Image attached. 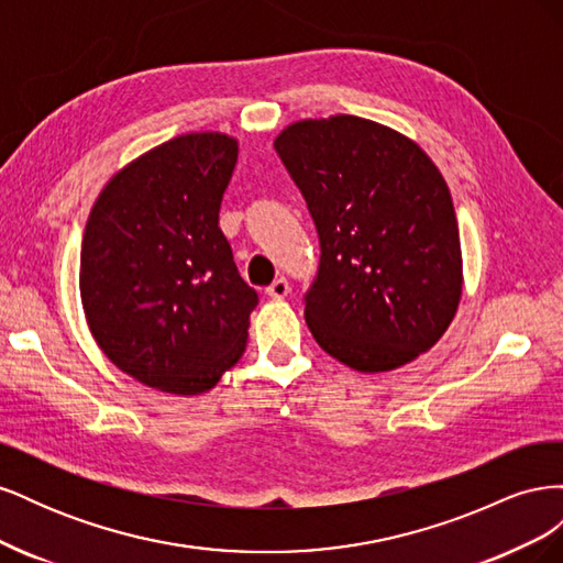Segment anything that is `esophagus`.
<instances>
[{
    "instance_id": "esophagus-1",
    "label": "esophagus",
    "mask_w": 563,
    "mask_h": 563,
    "mask_svg": "<svg viewBox=\"0 0 563 563\" xmlns=\"http://www.w3.org/2000/svg\"><path fill=\"white\" fill-rule=\"evenodd\" d=\"M288 291H291V284H288L284 277L275 279V282H272V284L265 288V294H267L269 298H275V300L286 298V296H288Z\"/></svg>"
}]
</instances>
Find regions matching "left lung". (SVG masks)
I'll return each mask as SVG.
<instances>
[{"instance_id":"left-lung-1","label":"left lung","mask_w":563,"mask_h":563,"mask_svg":"<svg viewBox=\"0 0 563 563\" xmlns=\"http://www.w3.org/2000/svg\"><path fill=\"white\" fill-rule=\"evenodd\" d=\"M275 150L319 234L305 294L319 347L364 373L428 352L463 296L455 209L434 162L399 131L352 114L288 124Z\"/></svg>"}]
</instances>
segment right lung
<instances>
[{"mask_svg":"<svg viewBox=\"0 0 563 563\" xmlns=\"http://www.w3.org/2000/svg\"><path fill=\"white\" fill-rule=\"evenodd\" d=\"M236 152L218 131L178 135L117 172L89 213L84 314L108 360L147 387L201 395L246 350L258 294L218 228Z\"/></svg>","mask_w":563,"mask_h":563,"instance_id":"1","label":"right lung"}]
</instances>
